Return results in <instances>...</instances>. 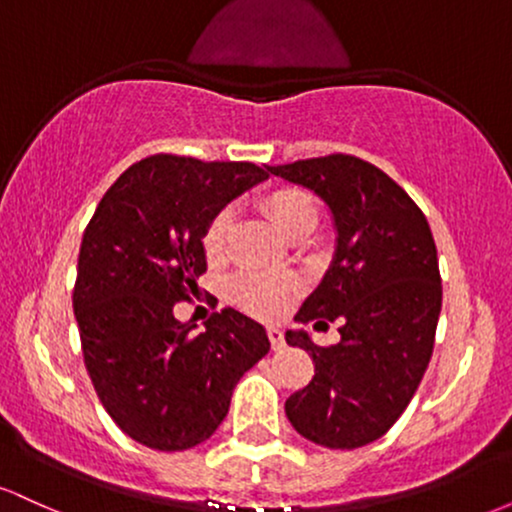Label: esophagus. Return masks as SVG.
I'll list each match as a JSON object with an SVG mask.
<instances>
[{
    "instance_id": "34e87169",
    "label": "esophagus",
    "mask_w": 512,
    "mask_h": 512,
    "mask_svg": "<svg viewBox=\"0 0 512 512\" xmlns=\"http://www.w3.org/2000/svg\"><path fill=\"white\" fill-rule=\"evenodd\" d=\"M267 337L269 342H272V349H281V346H284V332H281L279 327H269Z\"/></svg>"
}]
</instances>
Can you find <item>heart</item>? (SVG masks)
Instances as JSON below:
<instances>
[{
	"mask_svg": "<svg viewBox=\"0 0 512 512\" xmlns=\"http://www.w3.org/2000/svg\"><path fill=\"white\" fill-rule=\"evenodd\" d=\"M264 209L272 216L276 231L289 238L293 231L303 226H313L317 221L315 202L296 187H279L272 195L264 199ZM228 226H231V214L221 211L209 221L204 231L202 245L209 260H219L226 248ZM296 296V281L291 276L281 274H245L233 281V298L243 305L252 315L274 317L286 308Z\"/></svg>",
	"mask_w": 512,
	"mask_h": 512,
	"instance_id": "b5f03b06",
	"label": "heart"
}]
</instances>
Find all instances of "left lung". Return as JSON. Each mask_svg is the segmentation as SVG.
I'll return each mask as SVG.
<instances>
[{"label":"left lung","mask_w":512,"mask_h":512,"mask_svg":"<svg viewBox=\"0 0 512 512\" xmlns=\"http://www.w3.org/2000/svg\"><path fill=\"white\" fill-rule=\"evenodd\" d=\"M269 175L325 202L334 255L296 322L339 320V344L317 346L305 330L286 344L313 356L315 375L286 399V416L310 443L354 450L390 431L414 397L433 354L443 286L426 216L383 170L332 154Z\"/></svg>","instance_id":"1"}]
</instances>
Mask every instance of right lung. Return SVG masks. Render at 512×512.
I'll return each mask as SVG.
<instances>
[{
  "instance_id": "right-lung-1",
  "label": "right lung",
  "mask_w": 512,
  "mask_h": 512,
  "mask_svg": "<svg viewBox=\"0 0 512 512\" xmlns=\"http://www.w3.org/2000/svg\"><path fill=\"white\" fill-rule=\"evenodd\" d=\"M267 175L255 163L158 154L129 166L88 221L72 296L86 370L105 411L146 448L214 436L238 380L269 351L264 327L236 308L204 332L173 315L207 272L209 221Z\"/></svg>"
}]
</instances>
